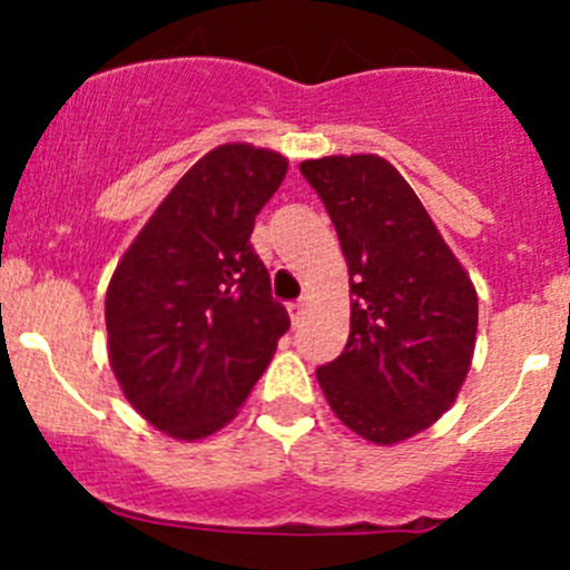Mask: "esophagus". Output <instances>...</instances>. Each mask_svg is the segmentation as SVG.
<instances>
[{
	"label": "esophagus",
	"instance_id": "1",
	"mask_svg": "<svg viewBox=\"0 0 570 570\" xmlns=\"http://www.w3.org/2000/svg\"><path fill=\"white\" fill-rule=\"evenodd\" d=\"M303 314H306V301L289 303V317H292V325H297V322L303 320Z\"/></svg>",
	"mask_w": 570,
	"mask_h": 570
}]
</instances>
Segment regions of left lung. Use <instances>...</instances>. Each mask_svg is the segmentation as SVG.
<instances>
[{"instance_id": "left-lung-1", "label": "left lung", "mask_w": 570, "mask_h": 570, "mask_svg": "<svg viewBox=\"0 0 570 570\" xmlns=\"http://www.w3.org/2000/svg\"><path fill=\"white\" fill-rule=\"evenodd\" d=\"M301 174L336 226L350 336L317 381L342 424L400 444L455 402L476 342V289L411 184L377 154L322 157Z\"/></svg>"}]
</instances>
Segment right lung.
<instances>
[{
	"label": "right lung",
	"instance_id": "1",
	"mask_svg": "<svg viewBox=\"0 0 570 570\" xmlns=\"http://www.w3.org/2000/svg\"><path fill=\"white\" fill-rule=\"evenodd\" d=\"M286 168V157L250 142L212 148L109 278V366L131 407L170 439L200 441L226 428L289 331L250 245Z\"/></svg>",
	"mask_w": 570,
	"mask_h": 570
}]
</instances>
